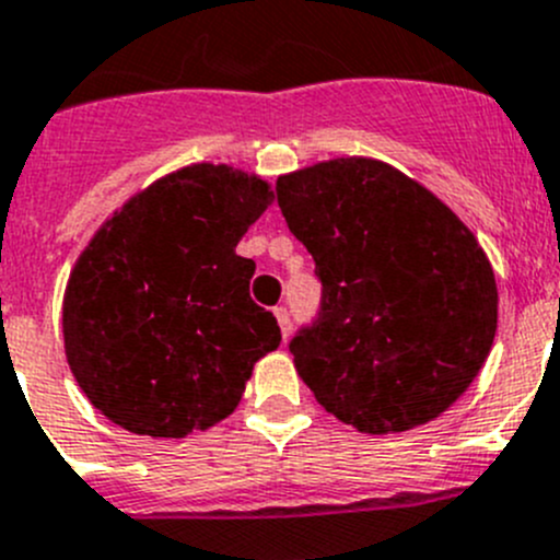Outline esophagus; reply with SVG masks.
<instances>
[{"label":"esophagus","instance_id":"esophagus-1","mask_svg":"<svg viewBox=\"0 0 560 560\" xmlns=\"http://www.w3.org/2000/svg\"><path fill=\"white\" fill-rule=\"evenodd\" d=\"M273 314H276V319H279L281 336H284V339H290V334H292V319H290V312H287L284 306H276V308H273Z\"/></svg>","mask_w":560,"mask_h":560}]
</instances>
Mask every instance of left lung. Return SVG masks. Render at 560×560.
<instances>
[{"label":"left lung","mask_w":560,"mask_h":560,"mask_svg":"<svg viewBox=\"0 0 560 560\" xmlns=\"http://www.w3.org/2000/svg\"><path fill=\"white\" fill-rule=\"evenodd\" d=\"M292 235L323 281L317 319L290 352L314 399L369 435L454 405L498 328L492 265L421 183L374 159H334L276 180Z\"/></svg>","instance_id":"1"}]
</instances>
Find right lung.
Listing matches in <instances>:
<instances>
[{
  "label": "right lung",
  "instance_id": "add662e5",
  "mask_svg": "<svg viewBox=\"0 0 560 560\" xmlns=\"http://www.w3.org/2000/svg\"><path fill=\"white\" fill-rule=\"evenodd\" d=\"M273 191L226 164H191L130 197L81 252L62 303L65 355L122 430L186 438L219 424L281 341L235 246Z\"/></svg>",
  "mask_w": 560,
  "mask_h": 560
}]
</instances>
